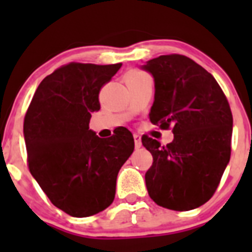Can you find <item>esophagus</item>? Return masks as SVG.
I'll use <instances>...</instances> for the list:
<instances>
[{"instance_id":"obj_1","label":"esophagus","mask_w":252,"mask_h":252,"mask_svg":"<svg viewBox=\"0 0 252 252\" xmlns=\"http://www.w3.org/2000/svg\"><path fill=\"white\" fill-rule=\"evenodd\" d=\"M133 140H135V146H136V149L141 148V136L137 135V133H135V135H133Z\"/></svg>"}]
</instances>
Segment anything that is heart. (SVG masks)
Instances as JSON below:
<instances>
[{"label":"heart","instance_id":"b5f03b06","mask_svg":"<svg viewBox=\"0 0 252 252\" xmlns=\"http://www.w3.org/2000/svg\"><path fill=\"white\" fill-rule=\"evenodd\" d=\"M142 74H144V73L137 72V70H132V72L128 73V74L126 75V77H140V75H142Z\"/></svg>","mask_w":252,"mask_h":252}]
</instances>
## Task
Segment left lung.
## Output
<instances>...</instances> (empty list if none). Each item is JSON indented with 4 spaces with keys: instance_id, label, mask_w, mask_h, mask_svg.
Here are the masks:
<instances>
[{
    "instance_id": "8db88e82",
    "label": "left lung",
    "mask_w": 252,
    "mask_h": 252,
    "mask_svg": "<svg viewBox=\"0 0 252 252\" xmlns=\"http://www.w3.org/2000/svg\"><path fill=\"white\" fill-rule=\"evenodd\" d=\"M142 68L155 82L151 124L174 133L166 146L141 137L153 155L145 174L149 195L164 208L190 211L211 199L230 161V104L213 75L190 58L160 55Z\"/></svg>"
}]
</instances>
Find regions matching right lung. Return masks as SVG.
<instances>
[{
    "instance_id": "obj_1",
    "label": "right lung",
    "mask_w": 252,
    "mask_h": 252,
    "mask_svg": "<svg viewBox=\"0 0 252 252\" xmlns=\"http://www.w3.org/2000/svg\"><path fill=\"white\" fill-rule=\"evenodd\" d=\"M122 64L69 63L39 84L24 120L31 175L50 202L73 217L101 212L115 199L120 169L135 142L126 127L108 139L90 130L98 94Z\"/></svg>"
}]
</instances>
